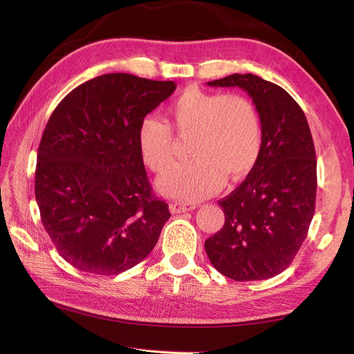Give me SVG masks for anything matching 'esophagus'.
I'll use <instances>...</instances> for the list:
<instances>
[{
	"mask_svg": "<svg viewBox=\"0 0 354 354\" xmlns=\"http://www.w3.org/2000/svg\"><path fill=\"white\" fill-rule=\"evenodd\" d=\"M196 208L194 204H184V202H178V201H173L170 204V212L171 213H185V212H192V209Z\"/></svg>",
	"mask_w": 354,
	"mask_h": 354,
	"instance_id": "esophagus-1",
	"label": "esophagus"
}]
</instances>
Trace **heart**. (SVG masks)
Wrapping results in <instances>:
<instances>
[{"mask_svg":"<svg viewBox=\"0 0 354 354\" xmlns=\"http://www.w3.org/2000/svg\"><path fill=\"white\" fill-rule=\"evenodd\" d=\"M169 125L190 137L192 160L178 164L158 181L165 194L183 201L212 196L228 179H242L259 162L263 127L259 109L245 95L189 88L169 106ZM138 147L146 165L164 173L175 161V141L167 124L145 117L138 126Z\"/></svg>","mask_w":354,"mask_h":354,"instance_id":"b5f03b06","label":"heart"}]
</instances>
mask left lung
<instances>
[{"mask_svg": "<svg viewBox=\"0 0 354 354\" xmlns=\"http://www.w3.org/2000/svg\"><path fill=\"white\" fill-rule=\"evenodd\" d=\"M209 86H239L259 109V162L219 201L225 223L205 240L213 266L236 281L272 278L288 268L307 237L317 199V153L299 104L272 82L231 74Z\"/></svg>", "mask_w": 354, "mask_h": 354, "instance_id": "8db88e82", "label": "left lung"}]
</instances>
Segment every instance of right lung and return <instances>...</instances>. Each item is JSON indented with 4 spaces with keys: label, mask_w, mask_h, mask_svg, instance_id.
<instances>
[{
    "label": "right lung",
    "mask_w": 354,
    "mask_h": 354,
    "mask_svg": "<svg viewBox=\"0 0 354 354\" xmlns=\"http://www.w3.org/2000/svg\"><path fill=\"white\" fill-rule=\"evenodd\" d=\"M171 80L103 74L66 94L37 149L35 196L57 252L84 272L117 275L153 250L169 205L155 196L138 126Z\"/></svg>",
    "instance_id": "right-lung-1"
}]
</instances>
